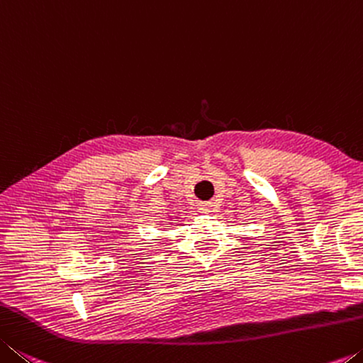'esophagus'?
<instances>
[{"label":"esophagus","mask_w":363,"mask_h":363,"mask_svg":"<svg viewBox=\"0 0 363 363\" xmlns=\"http://www.w3.org/2000/svg\"><path fill=\"white\" fill-rule=\"evenodd\" d=\"M198 209L201 213H209L212 212V203H201Z\"/></svg>","instance_id":"34e87169"}]
</instances>
